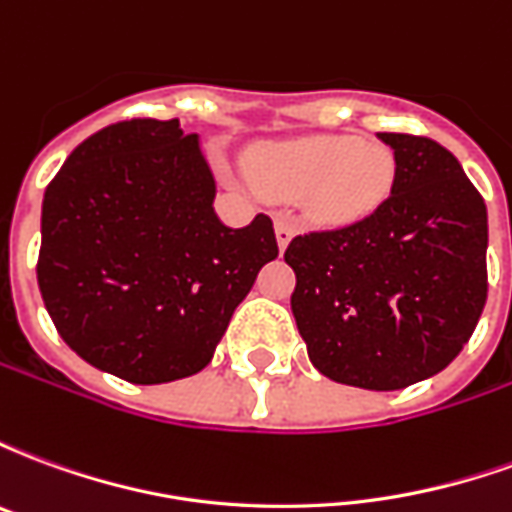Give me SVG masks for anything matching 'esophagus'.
Instances as JSON below:
<instances>
[{
  "label": "esophagus",
  "instance_id": "obj_1",
  "mask_svg": "<svg viewBox=\"0 0 512 512\" xmlns=\"http://www.w3.org/2000/svg\"><path fill=\"white\" fill-rule=\"evenodd\" d=\"M274 230H277V244L279 249L285 252L290 244V238L296 235V224L290 222V219H285V216H279L277 222H274Z\"/></svg>",
  "mask_w": 512,
  "mask_h": 512
}]
</instances>
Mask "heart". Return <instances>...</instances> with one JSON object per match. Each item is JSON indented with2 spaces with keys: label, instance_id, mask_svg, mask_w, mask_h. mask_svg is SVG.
Masks as SVG:
<instances>
[{
  "label": "heart",
  "instance_id": "obj_1",
  "mask_svg": "<svg viewBox=\"0 0 512 512\" xmlns=\"http://www.w3.org/2000/svg\"><path fill=\"white\" fill-rule=\"evenodd\" d=\"M252 172L277 200H301L318 224H354L381 208L397 175L395 153L359 136H304L255 150Z\"/></svg>",
  "mask_w": 512,
  "mask_h": 512
}]
</instances>
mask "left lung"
Returning a JSON list of instances; mask_svg holds the SVG:
<instances>
[{"mask_svg":"<svg viewBox=\"0 0 512 512\" xmlns=\"http://www.w3.org/2000/svg\"><path fill=\"white\" fill-rule=\"evenodd\" d=\"M392 194L362 222L296 235L290 310L310 362L337 384L392 392L461 354L488 296V213L447 147L378 134Z\"/></svg>","mask_w":512,"mask_h":512,"instance_id":"left-lung-1","label":"left lung"}]
</instances>
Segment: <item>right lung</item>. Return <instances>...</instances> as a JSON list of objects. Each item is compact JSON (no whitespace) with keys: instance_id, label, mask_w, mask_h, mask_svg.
Listing matches in <instances>:
<instances>
[{"instance_id":"right-lung-1","label":"right lung","mask_w":512,"mask_h":512,"mask_svg":"<svg viewBox=\"0 0 512 512\" xmlns=\"http://www.w3.org/2000/svg\"><path fill=\"white\" fill-rule=\"evenodd\" d=\"M200 136L126 120L73 150L43 194L38 285L65 343L131 384L194 376L213 359L257 271L279 255L257 213L213 211Z\"/></svg>"}]
</instances>
